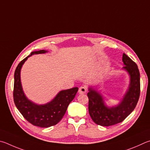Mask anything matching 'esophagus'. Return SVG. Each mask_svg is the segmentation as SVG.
<instances>
[{
    "label": "esophagus",
    "instance_id": "34e87169",
    "mask_svg": "<svg viewBox=\"0 0 150 150\" xmlns=\"http://www.w3.org/2000/svg\"><path fill=\"white\" fill-rule=\"evenodd\" d=\"M87 91V88L86 86H81L78 90V93L80 94H84Z\"/></svg>",
    "mask_w": 150,
    "mask_h": 150
}]
</instances>
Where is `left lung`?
<instances>
[{"mask_svg":"<svg viewBox=\"0 0 150 150\" xmlns=\"http://www.w3.org/2000/svg\"><path fill=\"white\" fill-rule=\"evenodd\" d=\"M122 61L125 65L123 68L130 76L129 89L117 106L109 107L105 105L102 96L98 91L89 89L88 111L91 119L96 124L109 127L121 122L132 112L137 105L140 94V72L137 64L123 53Z\"/></svg>","mask_w":150,"mask_h":150,"instance_id":"1","label":"left lung"}]
</instances>
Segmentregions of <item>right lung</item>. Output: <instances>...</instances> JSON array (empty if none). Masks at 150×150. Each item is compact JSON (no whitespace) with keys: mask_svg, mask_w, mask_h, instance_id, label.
<instances>
[{"mask_svg":"<svg viewBox=\"0 0 150 150\" xmlns=\"http://www.w3.org/2000/svg\"><path fill=\"white\" fill-rule=\"evenodd\" d=\"M47 51L40 50L31 52L30 56L21 61L16 68L13 98L17 109L22 116L31 125L39 127L47 128L57 125L62 119L68 105L78 92L77 87L62 90L57 94L53 100L45 105H38L26 98L22 90L20 82V70L29 57L34 54L45 53Z\"/></svg>","mask_w":150,"mask_h":150,"instance_id":"obj_1","label":"right lung"}]
</instances>
